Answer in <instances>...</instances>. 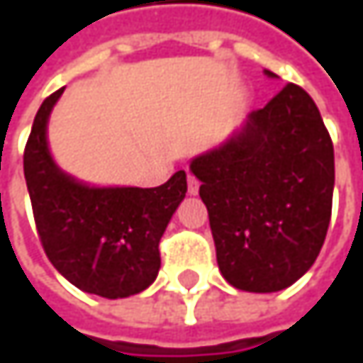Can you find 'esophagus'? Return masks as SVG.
Returning <instances> with one entry per match:
<instances>
[{
  "instance_id": "obj_1",
  "label": "esophagus",
  "mask_w": 363,
  "mask_h": 363,
  "mask_svg": "<svg viewBox=\"0 0 363 363\" xmlns=\"http://www.w3.org/2000/svg\"><path fill=\"white\" fill-rule=\"evenodd\" d=\"M186 191H189V195H197V191H199V181L191 174L186 177Z\"/></svg>"
}]
</instances>
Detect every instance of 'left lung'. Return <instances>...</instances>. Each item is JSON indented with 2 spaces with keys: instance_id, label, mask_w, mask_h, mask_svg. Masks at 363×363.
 <instances>
[{
  "instance_id": "8db88e82",
  "label": "left lung",
  "mask_w": 363,
  "mask_h": 363,
  "mask_svg": "<svg viewBox=\"0 0 363 363\" xmlns=\"http://www.w3.org/2000/svg\"><path fill=\"white\" fill-rule=\"evenodd\" d=\"M191 172L233 288L277 292L311 269L332 214L334 147L301 86L288 84L252 111L233 138L195 157Z\"/></svg>"
}]
</instances>
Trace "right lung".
<instances>
[{"mask_svg": "<svg viewBox=\"0 0 363 363\" xmlns=\"http://www.w3.org/2000/svg\"><path fill=\"white\" fill-rule=\"evenodd\" d=\"M62 88L37 111L25 181L45 256L84 292L125 298L149 288L162 267L160 240L186 193V174L153 189L90 186L65 174L48 149V117Z\"/></svg>", "mask_w": 363, "mask_h": 363, "instance_id": "1", "label": "right lung"}]
</instances>
